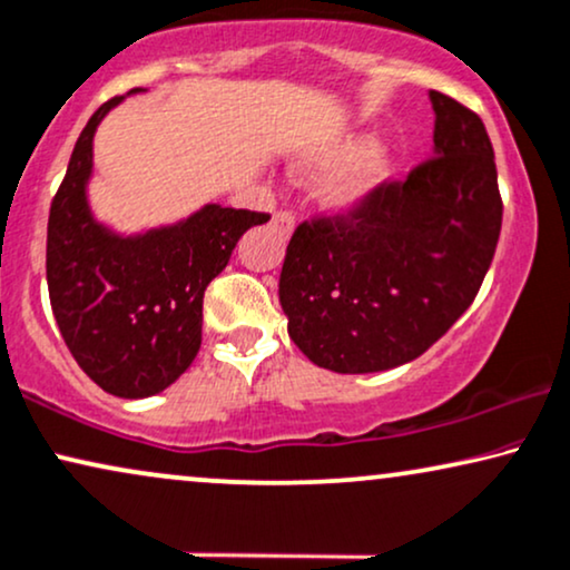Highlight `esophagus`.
Listing matches in <instances>:
<instances>
[{
    "label": "esophagus",
    "instance_id": "esophagus-1",
    "mask_svg": "<svg viewBox=\"0 0 570 570\" xmlns=\"http://www.w3.org/2000/svg\"><path fill=\"white\" fill-rule=\"evenodd\" d=\"M273 228H276L278 234L289 236L294 232V215L289 210H278L273 215Z\"/></svg>",
    "mask_w": 570,
    "mask_h": 570
}]
</instances>
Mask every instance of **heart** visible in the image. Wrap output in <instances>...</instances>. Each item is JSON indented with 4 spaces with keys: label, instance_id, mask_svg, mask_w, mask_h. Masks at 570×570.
<instances>
[{
    "label": "heart",
    "instance_id": "obj_1",
    "mask_svg": "<svg viewBox=\"0 0 570 570\" xmlns=\"http://www.w3.org/2000/svg\"><path fill=\"white\" fill-rule=\"evenodd\" d=\"M350 163L334 181L328 184V197L338 207H355L368 199L392 170V155L384 144H371L363 149V139H342L321 155V168Z\"/></svg>",
    "mask_w": 570,
    "mask_h": 570
}]
</instances>
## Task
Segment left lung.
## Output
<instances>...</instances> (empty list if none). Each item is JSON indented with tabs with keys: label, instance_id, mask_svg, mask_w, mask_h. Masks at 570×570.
I'll return each instance as SVG.
<instances>
[{
	"label": "left lung",
	"instance_id": "left-lung-1",
	"mask_svg": "<svg viewBox=\"0 0 570 570\" xmlns=\"http://www.w3.org/2000/svg\"><path fill=\"white\" fill-rule=\"evenodd\" d=\"M434 149L347 213L299 223L281 268L289 336L321 368L376 373L423 355L471 307L502 228L484 120L429 91Z\"/></svg>",
	"mask_w": 570,
	"mask_h": 570
}]
</instances>
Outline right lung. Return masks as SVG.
Wrapping results in <instances>:
<instances>
[{
    "mask_svg": "<svg viewBox=\"0 0 570 570\" xmlns=\"http://www.w3.org/2000/svg\"><path fill=\"white\" fill-rule=\"evenodd\" d=\"M120 102L107 99L91 115L70 155L49 207L47 284L57 326L86 376L115 397L141 400L194 363L207 284L232 261L242 234L271 215L205 205L139 236H118L94 220L86 202L94 131Z\"/></svg>",
    "mask_w": 570,
    "mask_h": 570,
    "instance_id": "right-lung-1",
    "label": "right lung"
}]
</instances>
